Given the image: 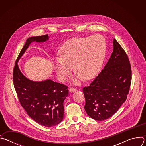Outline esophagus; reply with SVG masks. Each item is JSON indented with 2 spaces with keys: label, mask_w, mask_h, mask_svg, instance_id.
I'll list each match as a JSON object with an SVG mask.
<instances>
[{
  "label": "esophagus",
  "mask_w": 146,
  "mask_h": 146,
  "mask_svg": "<svg viewBox=\"0 0 146 146\" xmlns=\"http://www.w3.org/2000/svg\"><path fill=\"white\" fill-rule=\"evenodd\" d=\"M77 91V90L76 89V88H70V89H69V92H71V93L76 92Z\"/></svg>",
  "instance_id": "34e87169"
}]
</instances>
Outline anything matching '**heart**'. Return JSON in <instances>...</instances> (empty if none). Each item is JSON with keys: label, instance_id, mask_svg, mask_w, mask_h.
Masks as SVG:
<instances>
[{"label": "heart", "instance_id": "obj_1", "mask_svg": "<svg viewBox=\"0 0 146 146\" xmlns=\"http://www.w3.org/2000/svg\"><path fill=\"white\" fill-rule=\"evenodd\" d=\"M106 41L99 35L69 40L62 46L60 58L54 62L59 78L65 81L71 74L72 66L76 73L74 83L93 78L100 69L106 53Z\"/></svg>", "mask_w": 146, "mask_h": 146}]
</instances>
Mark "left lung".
Instances as JSON below:
<instances>
[{
	"label": "left lung",
	"instance_id": "obj_1",
	"mask_svg": "<svg viewBox=\"0 0 146 146\" xmlns=\"http://www.w3.org/2000/svg\"><path fill=\"white\" fill-rule=\"evenodd\" d=\"M113 51L104 69L88 87L82 89L85 110L92 119L105 120L126 100L132 79L129 59L114 38Z\"/></svg>",
	"mask_w": 146,
	"mask_h": 146
}]
</instances>
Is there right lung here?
<instances>
[{
	"instance_id": "add662e5",
	"label": "right lung",
	"mask_w": 146,
	"mask_h": 146,
	"mask_svg": "<svg viewBox=\"0 0 146 146\" xmlns=\"http://www.w3.org/2000/svg\"><path fill=\"white\" fill-rule=\"evenodd\" d=\"M48 35L31 37L21 51L13 70L14 86L21 105L28 115L44 127H51L64 118V102L68 96V87L51 79L35 81L28 79L21 72L18 62L32 42L44 43Z\"/></svg>"
}]
</instances>
